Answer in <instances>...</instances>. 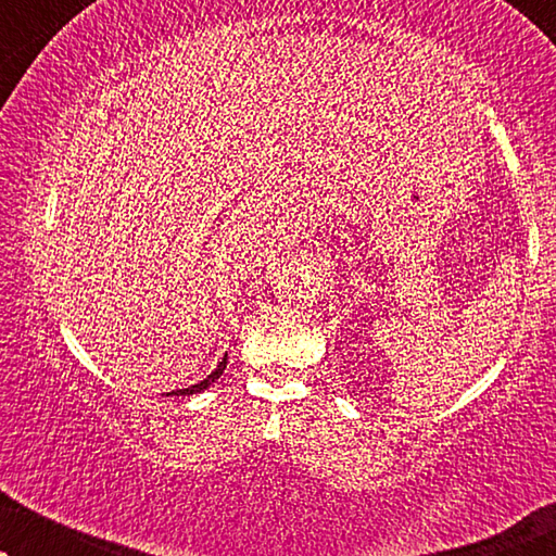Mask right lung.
I'll list each match as a JSON object with an SVG mask.
<instances>
[{"mask_svg": "<svg viewBox=\"0 0 556 556\" xmlns=\"http://www.w3.org/2000/svg\"><path fill=\"white\" fill-rule=\"evenodd\" d=\"M225 367H227V356H225V359H223V362H219V364H217V369H215V371H212V375H207V379H202V382H200V384H192V387H187V390H177V392H169V394H177V397H179V394H181V397H185V394H197V392L207 390V387H210L212 382H215V379H219V375H223V371H225Z\"/></svg>", "mask_w": 556, "mask_h": 556, "instance_id": "1", "label": "right lung"}]
</instances>
